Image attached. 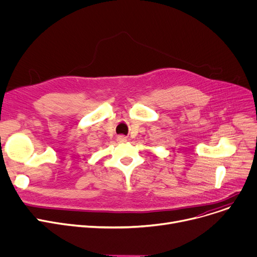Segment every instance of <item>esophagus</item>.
I'll list each match as a JSON object with an SVG mask.
<instances>
[{
    "mask_svg": "<svg viewBox=\"0 0 257 257\" xmlns=\"http://www.w3.org/2000/svg\"><path fill=\"white\" fill-rule=\"evenodd\" d=\"M118 140H119L120 142H123V141H125V138L123 137V136H120V137H118Z\"/></svg>",
    "mask_w": 257,
    "mask_h": 257,
    "instance_id": "esophagus-1",
    "label": "esophagus"
}]
</instances>
